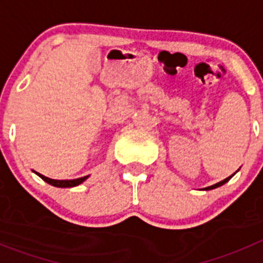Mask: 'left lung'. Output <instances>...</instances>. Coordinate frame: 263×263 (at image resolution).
<instances>
[{
	"label": "left lung",
	"mask_w": 263,
	"mask_h": 263,
	"mask_svg": "<svg viewBox=\"0 0 263 263\" xmlns=\"http://www.w3.org/2000/svg\"><path fill=\"white\" fill-rule=\"evenodd\" d=\"M235 174V173H234ZM234 174H233V176H234ZM233 176H230V177H228V178H225L224 181H221V182H219V183H216V184H214V185H210V187H206L205 190L206 191H209V190H214V188H217V187H220V185H222V184H225V183H227L228 181H229L230 178H232Z\"/></svg>",
	"instance_id": "8db88e82"
}]
</instances>
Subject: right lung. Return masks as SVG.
<instances>
[{
	"label": "right lung",
	"instance_id": "right-lung-1",
	"mask_svg": "<svg viewBox=\"0 0 263 263\" xmlns=\"http://www.w3.org/2000/svg\"><path fill=\"white\" fill-rule=\"evenodd\" d=\"M35 174H38V176L41 177V178L43 179L44 182L49 183V184L54 185V187H61V188L75 187V185H79V184H81V183L84 182L85 179H87V178H89V176H86V177H82V178H78V179H70V181H58V179H50V178H48V177H44L43 174H41V173H36V172H35Z\"/></svg>",
	"mask_w": 263,
	"mask_h": 263
}]
</instances>
